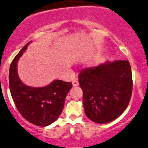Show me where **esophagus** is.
<instances>
[{
  "label": "esophagus",
  "mask_w": 148,
  "mask_h": 148,
  "mask_svg": "<svg viewBox=\"0 0 148 148\" xmlns=\"http://www.w3.org/2000/svg\"><path fill=\"white\" fill-rule=\"evenodd\" d=\"M72 84L74 87H77L79 85V82L77 79H74L72 81Z\"/></svg>",
  "instance_id": "1"
}]
</instances>
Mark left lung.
<instances>
[{
	"label": "left lung",
	"instance_id": "8db88e82",
	"mask_svg": "<svg viewBox=\"0 0 148 148\" xmlns=\"http://www.w3.org/2000/svg\"><path fill=\"white\" fill-rule=\"evenodd\" d=\"M86 116L98 124H107L122 114L132 93L129 61H114L84 69L79 74Z\"/></svg>",
	"mask_w": 148,
	"mask_h": 148
}]
</instances>
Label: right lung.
<instances>
[{
	"mask_svg": "<svg viewBox=\"0 0 148 148\" xmlns=\"http://www.w3.org/2000/svg\"><path fill=\"white\" fill-rule=\"evenodd\" d=\"M29 42L23 47L10 66V92L17 110L27 121L34 125L46 127L54 122L61 114L72 84L62 80H54L43 87H32L23 84L17 74V62Z\"/></svg>",
	"mask_w": 148,
	"mask_h": 148,
	"instance_id": "add662e5",
	"label": "right lung"
}]
</instances>
